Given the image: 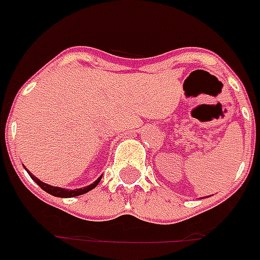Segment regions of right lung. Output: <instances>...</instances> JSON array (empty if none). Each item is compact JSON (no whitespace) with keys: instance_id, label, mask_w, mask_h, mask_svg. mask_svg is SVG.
<instances>
[{"instance_id":"1","label":"right lung","mask_w":260,"mask_h":260,"mask_svg":"<svg viewBox=\"0 0 260 260\" xmlns=\"http://www.w3.org/2000/svg\"><path fill=\"white\" fill-rule=\"evenodd\" d=\"M26 169V168H25ZM29 176L32 177V180L35 182H36L37 185L40 186L41 189H44L45 192L49 193V194H52V196H56V197H75V196H80V194H84V193L90 192L91 189H94L95 186L99 184V181H101V178L99 177L95 182H92L91 185L88 186H84V188H79V189H74V190H71V189H64V188H59V186H52V185H48V184H45V182L40 181L39 178L35 177L30 172H28Z\"/></svg>"}]
</instances>
